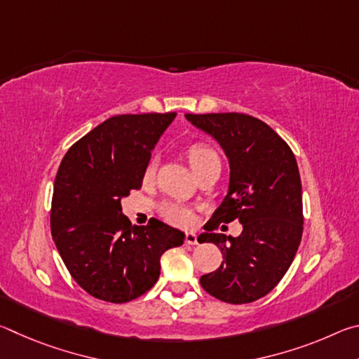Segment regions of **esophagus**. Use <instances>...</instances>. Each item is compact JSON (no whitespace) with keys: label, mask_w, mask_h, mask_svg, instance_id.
<instances>
[{"label":"esophagus","mask_w":359,"mask_h":359,"mask_svg":"<svg viewBox=\"0 0 359 359\" xmlns=\"http://www.w3.org/2000/svg\"><path fill=\"white\" fill-rule=\"evenodd\" d=\"M185 244L188 245H196L198 244V236L194 233H187L185 234Z\"/></svg>","instance_id":"1"}]
</instances>
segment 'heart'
Listing matches in <instances>:
<instances>
[{"mask_svg":"<svg viewBox=\"0 0 359 359\" xmlns=\"http://www.w3.org/2000/svg\"><path fill=\"white\" fill-rule=\"evenodd\" d=\"M188 161L193 168L194 172L201 171L203 168L218 163L220 165V158H218L217 151L208 144L198 142L193 144L187 150ZM156 171V158H151L144 169V180L149 182L154 179ZM160 215L165 218L168 223L174 224V226H190L193 223V210L185 204L180 203H165L160 205Z\"/></svg>","mask_w":359,"mask_h":359,"instance_id":"heart-1","label":"heart"}]
</instances>
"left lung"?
I'll return each mask as SVG.
<instances>
[{
  "mask_svg": "<svg viewBox=\"0 0 359 359\" xmlns=\"http://www.w3.org/2000/svg\"><path fill=\"white\" fill-rule=\"evenodd\" d=\"M185 117L222 145L231 169L228 194L205 224L208 233L198 238L220 248L223 263L199 282L223 302H253L282 280L301 244L302 188L294 154L269 125L252 115ZM233 219L245 226L239 238L211 233Z\"/></svg>",
  "mask_w": 359,
  "mask_h": 359,
  "instance_id": "left-lung-1",
  "label": "left lung"
}]
</instances>
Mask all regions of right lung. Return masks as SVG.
<instances>
[{
  "mask_svg": "<svg viewBox=\"0 0 359 359\" xmlns=\"http://www.w3.org/2000/svg\"><path fill=\"white\" fill-rule=\"evenodd\" d=\"M175 118L123 114L107 118L66 151L53 187L50 229L69 274L88 294L123 304L160 277V258L185 234L150 218L133 226L121 198L142 187L151 149Z\"/></svg>",
  "mask_w": 359,
  "mask_h": 359,
  "instance_id": "1",
  "label": "right lung"
}]
</instances>
